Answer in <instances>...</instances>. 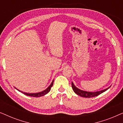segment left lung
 Segmentation results:
<instances>
[{"label": "left lung", "instance_id": "1", "mask_svg": "<svg viewBox=\"0 0 123 123\" xmlns=\"http://www.w3.org/2000/svg\"><path fill=\"white\" fill-rule=\"evenodd\" d=\"M72 88H73V90L74 92H75L77 95H78L80 96L83 97H86V98H90V97H96L97 96L100 95L101 93H103L106 91L108 90V89L110 88V87H109L108 88L105 89V90L100 91H97V92H88V91H85L81 90L80 89H79L75 86L74 85L73 82H72Z\"/></svg>", "mask_w": 123, "mask_h": 123}]
</instances>
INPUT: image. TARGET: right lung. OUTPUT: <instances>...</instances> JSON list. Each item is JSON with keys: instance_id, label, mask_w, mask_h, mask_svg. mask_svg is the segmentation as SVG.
Returning <instances> with one entry per match:
<instances>
[{"instance_id": "add662e5", "label": "right lung", "mask_w": 123, "mask_h": 123, "mask_svg": "<svg viewBox=\"0 0 123 123\" xmlns=\"http://www.w3.org/2000/svg\"><path fill=\"white\" fill-rule=\"evenodd\" d=\"M54 80H53V81H52L51 85H50L49 86L48 88H47L46 90H45L44 91H43L42 92H38V93H26V92H23V91H20L19 90H18V89H17L16 87H14L16 89V90H17L18 91L21 92V93H22L24 94V95H27V96H31V97H41V96H44L46 95V94H47L48 93H49V91H50V90H51V87L53 86V83H54Z\"/></svg>"}]
</instances>
